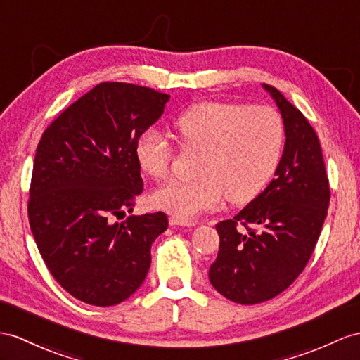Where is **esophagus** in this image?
<instances>
[{
	"mask_svg": "<svg viewBox=\"0 0 360 360\" xmlns=\"http://www.w3.org/2000/svg\"><path fill=\"white\" fill-rule=\"evenodd\" d=\"M169 224H171V226H186V227H192V226H195V221H188V220H181V218H177V217H171V218H169Z\"/></svg>",
	"mask_w": 360,
	"mask_h": 360,
	"instance_id": "obj_1",
	"label": "esophagus"
}]
</instances>
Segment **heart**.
<instances>
[{
    "mask_svg": "<svg viewBox=\"0 0 360 360\" xmlns=\"http://www.w3.org/2000/svg\"><path fill=\"white\" fill-rule=\"evenodd\" d=\"M186 150L203 151L197 180H172L155 191L154 205L181 220L215 210L226 195L246 205L264 189L284 146V124L266 105L200 102L174 122ZM136 159L150 177L162 180L171 171L174 148L162 133L148 128L136 142Z\"/></svg>",
    "mask_w": 360,
    "mask_h": 360,
    "instance_id": "1",
    "label": "heart"
}]
</instances>
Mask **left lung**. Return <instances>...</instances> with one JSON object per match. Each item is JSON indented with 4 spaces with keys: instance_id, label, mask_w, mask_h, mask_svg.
<instances>
[{
    "instance_id": "obj_1",
    "label": "left lung",
    "mask_w": 360,
    "mask_h": 360,
    "mask_svg": "<svg viewBox=\"0 0 360 360\" xmlns=\"http://www.w3.org/2000/svg\"><path fill=\"white\" fill-rule=\"evenodd\" d=\"M262 86L281 112L284 153L269 186L232 220L215 226L220 248L209 269L215 290L243 305L271 300L300 276L330 203L328 177L313 127L281 91ZM238 224L248 232L238 230Z\"/></svg>"
}]
</instances>
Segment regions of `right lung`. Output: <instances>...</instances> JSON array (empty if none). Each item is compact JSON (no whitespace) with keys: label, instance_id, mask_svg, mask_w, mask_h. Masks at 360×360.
Instances as JSON below:
<instances>
[{"label":"right lung","instance_id":"right-lung-1","mask_svg":"<svg viewBox=\"0 0 360 360\" xmlns=\"http://www.w3.org/2000/svg\"><path fill=\"white\" fill-rule=\"evenodd\" d=\"M169 94L102 82L60 112L34 154L29 221L59 285L98 307L120 304L145 281L163 212L131 215L143 181L136 142L163 114Z\"/></svg>","mask_w":360,"mask_h":360}]
</instances>
